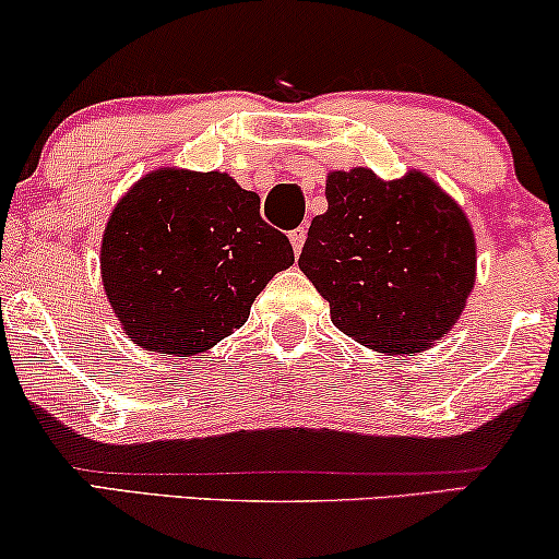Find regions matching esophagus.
I'll return each instance as SVG.
<instances>
[{"label": "esophagus", "instance_id": "34e87169", "mask_svg": "<svg viewBox=\"0 0 559 559\" xmlns=\"http://www.w3.org/2000/svg\"><path fill=\"white\" fill-rule=\"evenodd\" d=\"M306 238H308V230L306 228H295L293 234H289V243H293V251L300 253L302 246H306Z\"/></svg>", "mask_w": 559, "mask_h": 559}]
</instances>
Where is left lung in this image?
<instances>
[{"mask_svg": "<svg viewBox=\"0 0 559 559\" xmlns=\"http://www.w3.org/2000/svg\"><path fill=\"white\" fill-rule=\"evenodd\" d=\"M300 272L329 300L331 321L382 354H418L454 329L477 277L465 210L429 174L382 179L367 166L329 171Z\"/></svg>", "mask_w": 559, "mask_h": 559, "instance_id": "1", "label": "left lung"}]
</instances>
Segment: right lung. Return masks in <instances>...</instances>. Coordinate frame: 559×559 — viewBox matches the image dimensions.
<instances>
[{"label":"right lung","mask_w":559,"mask_h":559,"mask_svg":"<svg viewBox=\"0 0 559 559\" xmlns=\"http://www.w3.org/2000/svg\"><path fill=\"white\" fill-rule=\"evenodd\" d=\"M295 262L259 215V194L226 171L162 166L112 207L99 272L135 346L194 357L249 321L251 302Z\"/></svg>","instance_id":"1"}]
</instances>
